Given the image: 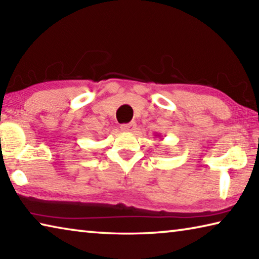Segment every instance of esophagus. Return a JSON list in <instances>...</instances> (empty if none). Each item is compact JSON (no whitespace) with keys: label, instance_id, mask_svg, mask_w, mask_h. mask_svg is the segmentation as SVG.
<instances>
[{"label":"esophagus","instance_id":"1","mask_svg":"<svg viewBox=\"0 0 259 259\" xmlns=\"http://www.w3.org/2000/svg\"><path fill=\"white\" fill-rule=\"evenodd\" d=\"M120 128L123 133H133V131L136 129V123L135 122H130V123L121 124Z\"/></svg>","mask_w":259,"mask_h":259}]
</instances>
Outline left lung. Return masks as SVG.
Returning a JSON list of instances; mask_svg holds the SVG:
<instances>
[{"instance_id":"left-lung-1","label":"left lung","mask_w":259,"mask_h":259,"mask_svg":"<svg viewBox=\"0 0 259 259\" xmlns=\"http://www.w3.org/2000/svg\"><path fill=\"white\" fill-rule=\"evenodd\" d=\"M155 137H161V136H160V134H156Z\"/></svg>"}]
</instances>
